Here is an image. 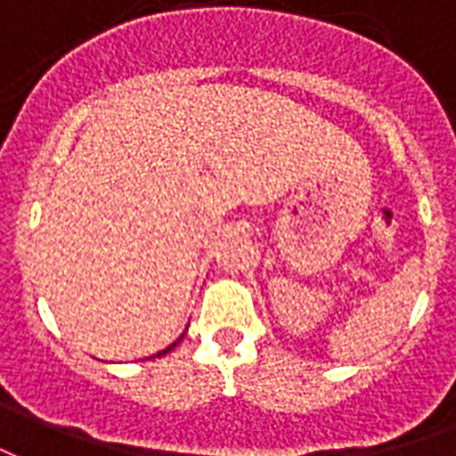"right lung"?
I'll use <instances>...</instances> for the list:
<instances>
[{
    "mask_svg": "<svg viewBox=\"0 0 456 456\" xmlns=\"http://www.w3.org/2000/svg\"><path fill=\"white\" fill-rule=\"evenodd\" d=\"M180 341H183V337L177 338L175 344H170V346H167L166 351H159V354H156V355H159V358H160V355H166V354H167V351H173V348H175V346H177V344H180ZM156 355H151V358H156Z\"/></svg>",
    "mask_w": 456,
    "mask_h": 456,
    "instance_id": "1",
    "label": "right lung"
}]
</instances>
